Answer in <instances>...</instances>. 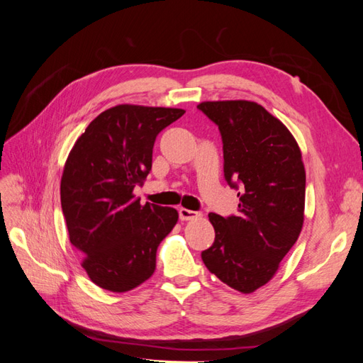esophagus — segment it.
Segmentation results:
<instances>
[{
  "label": "esophagus",
  "mask_w": 363,
  "mask_h": 363,
  "mask_svg": "<svg viewBox=\"0 0 363 363\" xmlns=\"http://www.w3.org/2000/svg\"><path fill=\"white\" fill-rule=\"evenodd\" d=\"M179 216L182 221H191V219H195V218H200L201 213L199 212H194V211H189V208H180L179 211Z\"/></svg>",
  "instance_id": "obj_1"
}]
</instances>
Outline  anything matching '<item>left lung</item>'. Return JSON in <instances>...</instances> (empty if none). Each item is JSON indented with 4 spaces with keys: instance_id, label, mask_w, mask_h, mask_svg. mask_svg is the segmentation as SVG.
Instances as JSON below:
<instances>
[{
    "instance_id": "1",
    "label": "left lung",
    "mask_w": 363,
    "mask_h": 363,
    "mask_svg": "<svg viewBox=\"0 0 363 363\" xmlns=\"http://www.w3.org/2000/svg\"><path fill=\"white\" fill-rule=\"evenodd\" d=\"M196 107L221 131L225 180L235 189L240 186L236 216L208 213L215 242L201 259L227 286L251 294L276 276L301 233V150L288 127L255 101H204Z\"/></svg>"
}]
</instances>
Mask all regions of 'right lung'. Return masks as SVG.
<instances>
[{"label":"right lung","instance_id":"obj_1","mask_svg":"<svg viewBox=\"0 0 363 363\" xmlns=\"http://www.w3.org/2000/svg\"><path fill=\"white\" fill-rule=\"evenodd\" d=\"M183 113L119 104L98 115L69 151L60 182L62 211L71 244L96 286L127 292L155 272L157 247L179 212L140 204L133 189L151 169L156 136Z\"/></svg>","mask_w":363,"mask_h":363}]
</instances>
